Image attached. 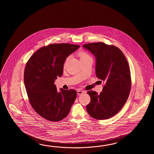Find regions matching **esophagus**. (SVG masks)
Here are the masks:
<instances>
[{
	"label": "esophagus",
	"mask_w": 154,
	"mask_h": 154,
	"mask_svg": "<svg viewBox=\"0 0 154 154\" xmlns=\"http://www.w3.org/2000/svg\"><path fill=\"white\" fill-rule=\"evenodd\" d=\"M84 93H85V91H82V90H78L77 91V94H78V95H82V94H83Z\"/></svg>",
	"instance_id": "34e87169"
}]
</instances>
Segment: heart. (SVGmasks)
Wrapping results in <instances>:
<instances>
[{"label":"heart","mask_w":154,"mask_h":154,"mask_svg":"<svg viewBox=\"0 0 154 154\" xmlns=\"http://www.w3.org/2000/svg\"><path fill=\"white\" fill-rule=\"evenodd\" d=\"M79 56L80 57V59L82 60V59H87V58H91V57H90V56L88 54V53H87L86 52H85L84 51H82L79 53ZM68 59H66V62L64 64V66H66V62L67 61Z\"/></svg>","instance_id":"heart-1"}]
</instances>
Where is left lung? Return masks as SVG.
<instances>
[{"label":"left lung","instance_id":"1","mask_svg":"<svg viewBox=\"0 0 154 154\" xmlns=\"http://www.w3.org/2000/svg\"><path fill=\"white\" fill-rule=\"evenodd\" d=\"M96 58V75L105 85L100 95L89 91L91 101L86 110L92 118L103 120L111 118L121 109L131 89V72L128 61L118 47L103 42L83 45Z\"/></svg>","mask_w":154,"mask_h":154}]
</instances>
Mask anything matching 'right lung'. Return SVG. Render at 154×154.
<instances>
[{
  "mask_svg": "<svg viewBox=\"0 0 154 154\" xmlns=\"http://www.w3.org/2000/svg\"><path fill=\"white\" fill-rule=\"evenodd\" d=\"M79 47L69 43L49 45L36 51L26 63L23 80L29 103L48 121L66 118L75 100V90L60 88L58 92L54 83L62 75L66 58Z\"/></svg>",
  "mask_w": 154,
  "mask_h": 154,
  "instance_id": "obj_1",
  "label": "right lung"
}]
</instances>
